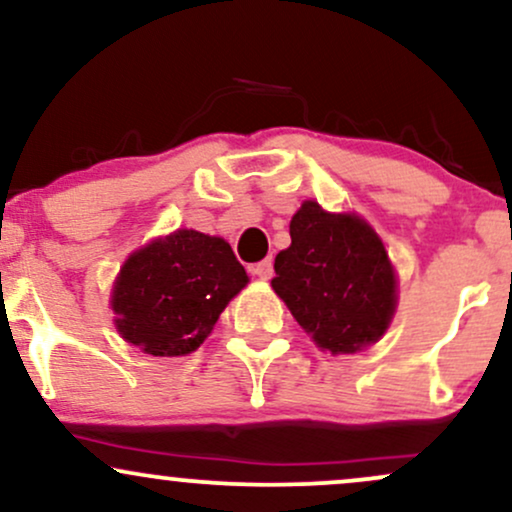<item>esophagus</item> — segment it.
I'll return each instance as SVG.
<instances>
[{"mask_svg": "<svg viewBox=\"0 0 512 512\" xmlns=\"http://www.w3.org/2000/svg\"><path fill=\"white\" fill-rule=\"evenodd\" d=\"M250 274H252V276H260V279H272V274H274V264H272V260H269V257H267V260L252 264Z\"/></svg>", "mask_w": 512, "mask_h": 512, "instance_id": "34e87169", "label": "esophagus"}]
</instances>
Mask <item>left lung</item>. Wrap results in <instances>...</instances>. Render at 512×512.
I'll list each match as a JSON object with an SVG mask.
<instances>
[{"instance_id":"1","label":"left lung","mask_w":512,"mask_h":512,"mask_svg":"<svg viewBox=\"0 0 512 512\" xmlns=\"http://www.w3.org/2000/svg\"><path fill=\"white\" fill-rule=\"evenodd\" d=\"M291 245L274 260L272 286L315 344L354 354L375 344L395 313V272L383 240L351 214L303 202L291 219Z\"/></svg>"}]
</instances>
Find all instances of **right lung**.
Returning a JSON list of instances; mask_svg holds the SVG:
<instances>
[{
	"label": "right lung",
	"mask_w": 512,
	"mask_h": 512,
	"mask_svg": "<svg viewBox=\"0 0 512 512\" xmlns=\"http://www.w3.org/2000/svg\"><path fill=\"white\" fill-rule=\"evenodd\" d=\"M245 284L248 274L226 240L182 228L134 252L120 269L117 332L144 354L185 356Z\"/></svg>",
	"instance_id": "1"
}]
</instances>
